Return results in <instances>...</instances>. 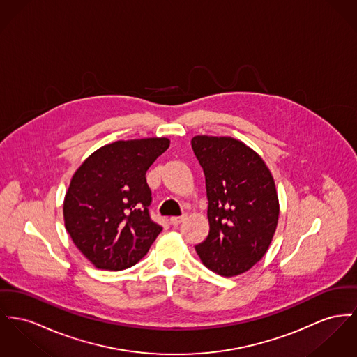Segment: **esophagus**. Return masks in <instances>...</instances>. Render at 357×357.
I'll use <instances>...</instances> for the list:
<instances>
[{
    "label": "esophagus",
    "mask_w": 357,
    "mask_h": 357,
    "mask_svg": "<svg viewBox=\"0 0 357 357\" xmlns=\"http://www.w3.org/2000/svg\"><path fill=\"white\" fill-rule=\"evenodd\" d=\"M185 218H187L185 215H183V216H172V218L169 219V222H170V225H172V226L178 227V226H180V223L185 220Z\"/></svg>",
    "instance_id": "34e87169"
}]
</instances>
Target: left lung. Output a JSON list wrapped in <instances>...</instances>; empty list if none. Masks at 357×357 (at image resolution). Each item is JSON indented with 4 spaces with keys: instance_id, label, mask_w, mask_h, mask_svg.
I'll list each match as a JSON object with an SVG mask.
<instances>
[{
    "instance_id": "obj_1",
    "label": "left lung",
    "mask_w": 357,
    "mask_h": 357,
    "mask_svg": "<svg viewBox=\"0 0 357 357\" xmlns=\"http://www.w3.org/2000/svg\"><path fill=\"white\" fill-rule=\"evenodd\" d=\"M203 167L210 233L196 253L215 273L233 278L261 260L275 236L280 206L273 176L261 155L231 137L196 135Z\"/></svg>"
}]
</instances>
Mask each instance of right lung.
Instances as JSON below:
<instances>
[{
  "label": "right lung",
  "mask_w": 357,
  "mask_h": 357,
  "mask_svg": "<svg viewBox=\"0 0 357 357\" xmlns=\"http://www.w3.org/2000/svg\"><path fill=\"white\" fill-rule=\"evenodd\" d=\"M169 144L165 137L108 143L74 172L63 200L65 227L96 268L135 265L161 233L147 210L146 172Z\"/></svg>",
  "instance_id": "1"
}]
</instances>
